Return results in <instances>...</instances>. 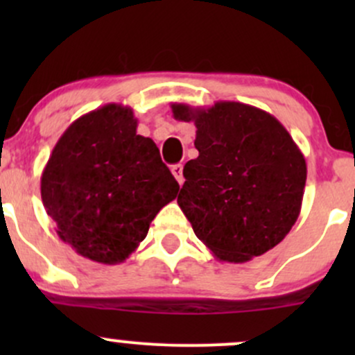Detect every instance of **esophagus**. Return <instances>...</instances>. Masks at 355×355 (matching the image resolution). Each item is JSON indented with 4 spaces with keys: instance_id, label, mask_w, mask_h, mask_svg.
Returning a JSON list of instances; mask_svg holds the SVG:
<instances>
[{
    "instance_id": "esophagus-1",
    "label": "esophagus",
    "mask_w": 355,
    "mask_h": 355,
    "mask_svg": "<svg viewBox=\"0 0 355 355\" xmlns=\"http://www.w3.org/2000/svg\"><path fill=\"white\" fill-rule=\"evenodd\" d=\"M172 173H173V177L177 178V182L182 183L185 182V178H183V165L182 164H177V165H173L172 166Z\"/></svg>"
}]
</instances>
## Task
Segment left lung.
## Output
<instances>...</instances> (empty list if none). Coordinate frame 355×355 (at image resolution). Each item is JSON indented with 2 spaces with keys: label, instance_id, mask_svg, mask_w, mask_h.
Instances as JSON below:
<instances>
[{
  "label": "left lung",
  "instance_id": "1",
  "mask_svg": "<svg viewBox=\"0 0 355 355\" xmlns=\"http://www.w3.org/2000/svg\"><path fill=\"white\" fill-rule=\"evenodd\" d=\"M172 112L197 126L198 157L185 164L177 198L195 235L232 263L282 242L299 218L307 180L304 155L285 126L240 101L173 103Z\"/></svg>",
  "mask_w": 355,
  "mask_h": 355
}]
</instances>
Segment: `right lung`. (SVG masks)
<instances>
[{"label": "right lung", "mask_w": 355, "mask_h": 355, "mask_svg": "<svg viewBox=\"0 0 355 355\" xmlns=\"http://www.w3.org/2000/svg\"><path fill=\"white\" fill-rule=\"evenodd\" d=\"M137 123L123 105L93 110L64 130L42 173L56 234L93 262L128 259L180 189L152 138L137 135Z\"/></svg>", "instance_id": "right-lung-1"}]
</instances>
